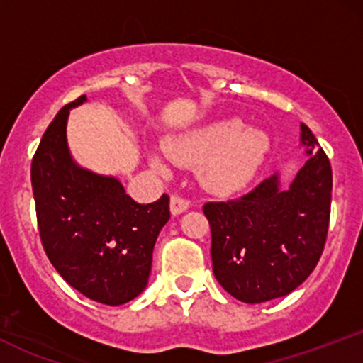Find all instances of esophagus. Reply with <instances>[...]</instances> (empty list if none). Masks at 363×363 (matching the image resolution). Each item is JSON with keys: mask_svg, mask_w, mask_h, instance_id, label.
<instances>
[{"mask_svg": "<svg viewBox=\"0 0 363 363\" xmlns=\"http://www.w3.org/2000/svg\"><path fill=\"white\" fill-rule=\"evenodd\" d=\"M189 205L191 203L179 194H172V198H170V211H172V215H181L182 211L189 208Z\"/></svg>", "mask_w": 363, "mask_h": 363, "instance_id": "1", "label": "esophagus"}]
</instances>
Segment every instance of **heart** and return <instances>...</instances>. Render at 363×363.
<instances>
[{
  "mask_svg": "<svg viewBox=\"0 0 363 363\" xmlns=\"http://www.w3.org/2000/svg\"><path fill=\"white\" fill-rule=\"evenodd\" d=\"M268 150V136L259 129H245L240 119L215 121L165 143V152L177 164H201V182L215 193H232L247 184ZM150 160L155 169L165 170L160 157Z\"/></svg>",
  "mask_w": 363,
  "mask_h": 363,
  "instance_id": "obj_1",
  "label": "heart"
}]
</instances>
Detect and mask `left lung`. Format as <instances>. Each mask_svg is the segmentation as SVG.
I'll list each match as a JSON object with an SVG mask.
<instances>
[{"instance_id": "left-lung-1", "label": "left lung", "mask_w": 363, "mask_h": 363, "mask_svg": "<svg viewBox=\"0 0 363 363\" xmlns=\"http://www.w3.org/2000/svg\"><path fill=\"white\" fill-rule=\"evenodd\" d=\"M301 129L309 158L289 189H280L274 174L240 198L203 206L215 278L240 302L261 303L294 291L324 251L331 164L311 129L306 124Z\"/></svg>"}]
</instances>
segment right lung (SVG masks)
<instances>
[{
	"label": "right lung",
	"mask_w": 363,
	"mask_h": 363,
	"mask_svg": "<svg viewBox=\"0 0 363 363\" xmlns=\"http://www.w3.org/2000/svg\"><path fill=\"white\" fill-rule=\"evenodd\" d=\"M57 112L32 158V191L40 240L68 285L106 306L138 297L148 283L153 245L169 222V196L140 205L116 177L78 167L66 143L72 107Z\"/></svg>",
	"instance_id": "1"
}]
</instances>
